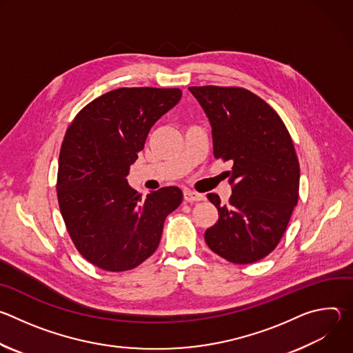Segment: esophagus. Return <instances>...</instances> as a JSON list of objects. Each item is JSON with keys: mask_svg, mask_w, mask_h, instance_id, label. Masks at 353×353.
<instances>
[{"mask_svg": "<svg viewBox=\"0 0 353 353\" xmlns=\"http://www.w3.org/2000/svg\"><path fill=\"white\" fill-rule=\"evenodd\" d=\"M183 194H184V199L187 201V203H195V201H203L205 198L204 194H199L190 188H184Z\"/></svg>", "mask_w": 353, "mask_h": 353, "instance_id": "1", "label": "esophagus"}]
</instances>
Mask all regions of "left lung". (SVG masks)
<instances>
[{
    "label": "left lung",
    "mask_w": 353,
    "mask_h": 353,
    "mask_svg": "<svg viewBox=\"0 0 353 353\" xmlns=\"http://www.w3.org/2000/svg\"><path fill=\"white\" fill-rule=\"evenodd\" d=\"M211 128L214 157L232 161L229 204L216 194L208 247L234 264L256 263L276 247L297 204L300 168L292 138L261 97L243 88L191 86Z\"/></svg>",
    "instance_id": "left-lung-1"
}]
</instances>
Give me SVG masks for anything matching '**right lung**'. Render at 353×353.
I'll return each mask as SVG.
<instances>
[{
    "label": "right lung",
    "mask_w": 353,
    "mask_h": 353,
    "mask_svg": "<svg viewBox=\"0 0 353 353\" xmlns=\"http://www.w3.org/2000/svg\"><path fill=\"white\" fill-rule=\"evenodd\" d=\"M181 90L120 88L94 99L71 123L59 159L57 196L77 250L93 265L121 272L155 253L179 187L142 196L127 181L145 139Z\"/></svg>",
    "instance_id": "add662e5"
}]
</instances>
